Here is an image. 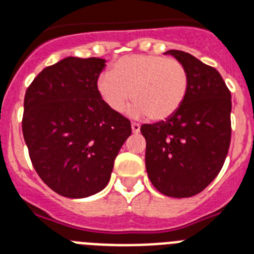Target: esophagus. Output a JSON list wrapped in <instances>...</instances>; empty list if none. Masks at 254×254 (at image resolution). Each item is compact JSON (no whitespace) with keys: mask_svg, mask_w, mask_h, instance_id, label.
Instances as JSON below:
<instances>
[{"mask_svg":"<svg viewBox=\"0 0 254 254\" xmlns=\"http://www.w3.org/2000/svg\"><path fill=\"white\" fill-rule=\"evenodd\" d=\"M131 131H133L134 134H138L140 131V125L137 123H133L131 124Z\"/></svg>","mask_w":254,"mask_h":254,"instance_id":"obj_1","label":"esophagus"}]
</instances>
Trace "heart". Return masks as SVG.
<instances>
[{
	"label": "heart",
	"instance_id": "heart-1",
	"mask_svg": "<svg viewBox=\"0 0 254 254\" xmlns=\"http://www.w3.org/2000/svg\"><path fill=\"white\" fill-rule=\"evenodd\" d=\"M189 72L177 59L161 55H131L119 59L111 73L98 80L104 103L121 114L134 102V116L164 121L173 116L186 99Z\"/></svg>",
	"mask_w": 254,
	"mask_h": 254
}]
</instances>
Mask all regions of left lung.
Here are the masks:
<instances>
[{
    "label": "left lung",
    "instance_id": "obj_1",
    "mask_svg": "<svg viewBox=\"0 0 254 254\" xmlns=\"http://www.w3.org/2000/svg\"><path fill=\"white\" fill-rule=\"evenodd\" d=\"M189 72V90L168 120L143 124L146 169L153 187L170 197L201 192L222 169L231 140V93L216 68L169 50Z\"/></svg>",
    "mask_w": 254,
    "mask_h": 254
}]
</instances>
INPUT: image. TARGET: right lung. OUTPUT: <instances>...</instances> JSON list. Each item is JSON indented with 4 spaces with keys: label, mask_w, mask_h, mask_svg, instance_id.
I'll return each instance as SVG.
<instances>
[{
    "label": "right lung",
    "mask_w": 254,
    "mask_h": 254,
    "mask_svg": "<svg viewBox=\"0 0 254 254\" xmlns=\"http://www.w3.org/2000/svg\"><path fill=\"white\" fill-rule=\"evenodd\" d=\"M106 61L68 58L42 69L24 97L22 129L37 174L53 191L80 199L107 186L131 134L98 91Z\"/></svg>",
    "instance_id": "right-lung-1"
}]
</instances>
